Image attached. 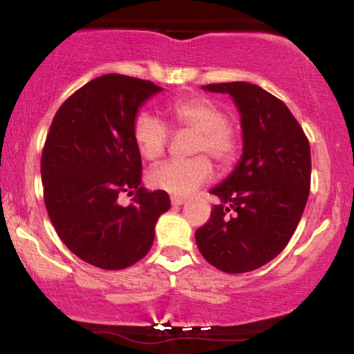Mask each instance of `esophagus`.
<instances>
[{"instance_id": "esophagus-1", "label": "esophagus", "mask_w": 354, "mask_h": 354, "mask_svg": "<svg viewBox=\"0 0 354 354\" xmlns=\"http://www.w3.org/2000/svg\"><path fill=\"white\" fill-rule=\"evenodd\" d=\"M185 203H186L185 198L171 196V205H173V206H181V205H185Z\"/></svg>"}]
</instances>
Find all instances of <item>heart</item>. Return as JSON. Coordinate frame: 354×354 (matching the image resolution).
<instances>
[{
    "label": "heart",
    "instance_id": "1",
    "mask_svg": "<svg viewBox=\"0 0 354 354\" xmlns=\"http://www.w3.org/2000/svg\"><path fill=\"white\" fill-rule=\"evenodd\" d=\"M169 116L176 128L196 133L193 153H208L219 166H230L236 160L239 140L228 123L225 108L205 96L178 100L169 104ZM133 138L138 151L148 161L163 156L169 141V129L160 118L140 111L133 121ZM213 176V166L206 156L173 160L158 165L148 174L149 186L166 191L171 196H188Z\"/></svg>",
    "mask_w": 354,
    "mask_h": 354
}]
</instances>
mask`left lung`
Here are the masks:
<instances>
[{"label":"left lung","mask_w":354,"mask_h":354,"mask_svg":"<svg viewBox=\"0 0 354 354\" xmlns=\"http://www.w3.org/2000/svg\"><path fill=\"white\" fill-rule=\"evenodd\" d=\"M203 89L234 101L243 154L209 191L219 205L194 236L209 265L246 273L276 258L293 236L310 194V143L286 104L258 84L234 81Z\"/></svg>","instance_id":"left-lung-1"}]
</instances>
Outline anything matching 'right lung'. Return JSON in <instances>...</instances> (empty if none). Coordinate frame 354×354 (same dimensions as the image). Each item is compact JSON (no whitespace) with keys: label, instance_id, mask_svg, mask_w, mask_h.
Masks as SVG:
<instances>
[{"label":"right lung","instance_id":"add662e5","mask_svg":"<svg viewBox=\"0 0 354 354\" xmlns=\"http://www.w3.org/2000/svg\"><path fill=\"white\" fill-rule=\"evenodd\" d=\"M161 88L109 73L61 104L41 156L44 205L71 253L103 270L135 265L151 248L158 218L171 206L166 191L141 185L133 138L140 108ZM121 194H136L123 207Z\"/></svg>","mask_w":354,"mask_h":354}]
</instances>
